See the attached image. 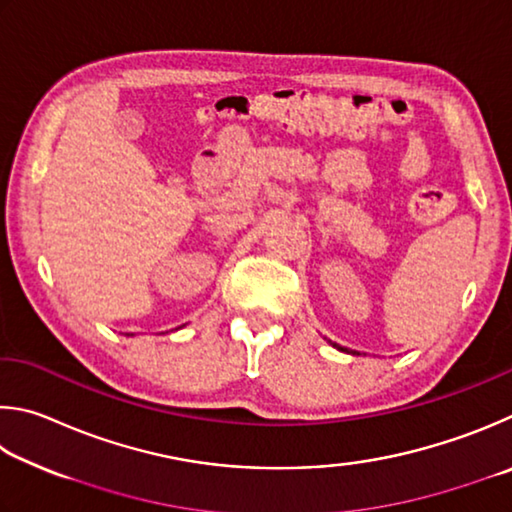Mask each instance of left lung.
Segmentation results:
<instances>
[{
    "label": "left lung",
    "mask_w": 512,
    "mask_h": 512,
    "mask_svg": "<svg viewBox=\"0 0 512 512\" xmlns=\"http://www.w3.org/2000/svg\"><path fill=\"white\" fill-rule=\"evenodd\" d=\"M333 346H337V344H333Z\"/></svg>",
    "instance_id": "obj_1"
}]
</instances>
